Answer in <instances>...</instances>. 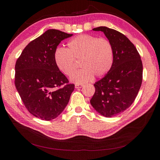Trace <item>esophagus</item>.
<instances>
[{
    "instance_id": "34e87169",
    "label": "esophagus",
    "mask_w": 160,
    "mask_h": 160,
    "mask_svg": "<svg viewBox=\"0 0 160 160\" xmlns=\"http://www.w3.org/2000/svg\"><path fill=\"white\" fill-rule=\"evenodd\" d=\"M82 87H83V85H80V84H75V88L76 89L81 88Z\"/></svg>"
}]
</instances>
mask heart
<instances>
[{
	"instance_id": "obj_1",
	"label": "heart",
	"mask_w": 160,
	"mask_h": 160,
	"mask_svg": "<svg viewBox=\"0 0 160 160\" xmlns=\"http://www.w3.org/2000/svg\"><path fill=\"white\" fill-rule=\"evenodd\" d=\"M68 49L58 47L54 52L55 64L59 70L70 76L77 67L75 60H81L83 69L74 72L71 81L82 84L91 81L94 75L99 77L107 74L113 62V48L105 38L83 34L70 40Z\"/></svg>"
}]
</instances>
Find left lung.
<instances>
[{
    "mask_svg": "<svg viewBox=\"0 0 160 160\" xmlns=\"http://www.w3.org/2000/svg\"><path fill=\"white\" fill-rule=\"evenodd\" d=\"M93 30L103 32L112 44L113 62L108 73L94 84L90 103L99 114L111 118L133 103L142 85L143 65L137 49L123 34L106 27Z\"/></svg>",
    "mask_w": 160,
    "mask_h": 160,
    "instance_id": "1",
    "label": "left lung"
}]
</instances>
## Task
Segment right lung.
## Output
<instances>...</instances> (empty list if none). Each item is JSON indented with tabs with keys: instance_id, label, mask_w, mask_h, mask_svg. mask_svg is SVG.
Masks as SVG:
<instances>
[{
	"instance_id": "1",
	"label": "right lung",
	"mask_w": 160,
	"mask_h": 160,
	"mask_svg": "<svg viewBox=\"0 0 160 160\" xmlns=\"http://www.w3.org/2000/svg\"><path fill=\"white\" fill-rule=\"evenodd\" d=\"M72 35L56 29L47 30L28 43L16 62L17 90L27 110L36 118L46 121L55 119L69 103L75 85L69 84L57 68L54 52L61 41Z\"/></svg>"
}]
</instances>
